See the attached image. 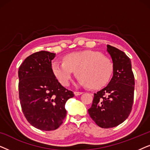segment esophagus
Returning <instances> with one entry per match:
<instances>
[{
	"instance_id": "esophagus-1",
	"label": "esophagus",
	"mask_w": 150,
	"mask_h": 150,
	"mask_svg": "<svg viewBox=\"0 0 150 150\" xmlns=\"http://www.w3.org/2000/svg\"><path fill=\"white\" fill-rule=\"evenodd\" d=\"M74 93L75 96H80V95H81L82 93H83V92H81V91H74Z\"/></svg>"
}]
</instances>
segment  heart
I'll return each instance as SVG.
<instances>
[{
	"label": "heart",
	"mask_w": 150,
	"mask_h": 150,
	"mask_svg": "<svg viewBox=\"0 0 150 150\" xmlns=\"http://www.w3.org/2000/svg\"><path fill=\"white\" fill-rule=\"evenodd\" d=\"M112 64L106 57L91 50L69 53L63 57V63H52L53 73L61 85L67 86L73 71L82 85L99 88L105 84L112 72Z\"/></svg>",
	"instance_id": "heart-1"
}]
</instances>
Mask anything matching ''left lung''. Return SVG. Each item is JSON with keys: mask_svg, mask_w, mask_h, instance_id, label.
Wrapping results in <instances>:
<instances>
[{"mask_svg": "<svg viewBox=\"0 0 150 150\" xmlns=\"http://www.w3.org/2000/svg\"><path fill=\"white\" fill-rule=\"evenodd\" d=\"M111 57L113 75L106 87L94 93L90 117L102 128L115 127L128 118L134 100V77L129 57L119 49L107 45Z\"/></svg>", "mask_w": 150, "mask_h": 150, "instance_id": "obj_1", "label": "left lung"}]
</instances>
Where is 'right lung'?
<instances>
[{
  "label": "right lung",
  "instance_id": "add662e5",
  "mask_svg": "<svg viewBox=\"0 0 150 150\" xmlns=\"http://www.w3.org/2000/svg\"><path fill=\"white\" fill-rule=\"evenodd\" d=\"M55 53L30 54L18 69L19 98L28 122L41 130H56L66 116L65 105L74 93L59 83L52 69Z\"/></svg>",
  "mask_w": 150,
  "mask_h": 150
}]
</instances>
